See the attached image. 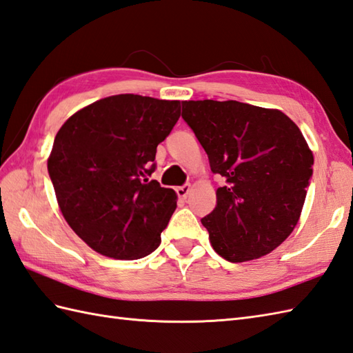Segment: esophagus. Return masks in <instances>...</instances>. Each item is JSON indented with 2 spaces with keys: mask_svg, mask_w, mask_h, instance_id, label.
Listing matches in <instances>:
<instances>
[{
  "mask_svg": "<svg viewBox=\"0 0 353 353\" xmlns=\"http://www.w3.org/2000/svg\"><path fill=\"white\" fill-rule=\"evenodd\" d=\"M176 191H177V195L180 196V199H186L188 194L191 192V185H183V186H179Z\"/></svg>",
  "mask_w": 353,
  "mask_h": 353,
  "instance_id": "1",
  "label": "esophagus"
}]
</instances>
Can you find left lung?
<instances>
[{
	"instance_id": "1",
	"label": "left lung",
	"mask_w": 353,
	"mask_h": 353,
	"mask_svg": "<svg viewBox=\"0 0 353 353\" xmlns=\"http://www.w3.org/2000/svg\"><path fill=\"white\" fill-rule=\"evenodd\" d=\"M182 117L225 179L201 219L221 257L242 263L288 239L304 208L313 152L284 112L237 101H185Z\"/></svg>"
}]
</instances>
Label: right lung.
I'll return each mask as SVG.
<instances>
[{
	"label": "right lung",
	"mask_w": 353,
	"mask_h": 353,
	"mask_svg": "<svg viewBox=\"0 0 353 353\" xmlns=\"http://www.w3.org/2000/svg\"><path fill=\"white\" fill-rule=\"evenodd\" d=\"M180 101L116 94L84 106L55 135L48 171L65 223L105 257L137 260L159 247L177 194L149 180Z\"/></svg>",
	"instance_id": "obj_1"
}]
</instances>
